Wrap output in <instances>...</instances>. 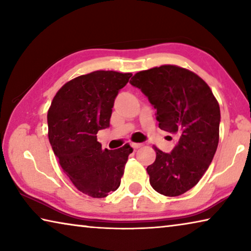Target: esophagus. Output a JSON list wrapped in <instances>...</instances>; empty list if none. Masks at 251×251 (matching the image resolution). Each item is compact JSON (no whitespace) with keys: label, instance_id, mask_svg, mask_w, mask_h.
I'll return each instance as SVG.
<instances>
[{"label":"esophagus","instance_id":"1","mask_svg":"<svg viewBox=\"0 0 251 251\" xmlns=\"http://www.w3.org/2000/svg\"><path fill=\"white\" fill-rule=\"evenodd\" d=\"M142 146H143V144H141V143H133V144H131V147H133L134 150H137V148L142 147Z\"/></svg>","mask_w":251,"mask_h":251}]
</instances>
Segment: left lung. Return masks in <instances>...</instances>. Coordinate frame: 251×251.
I'll return each instance as SVG.
<instances>
[{
    "mask_svg": "<svg viewBox=\"0 0 251 251\" xmlns=\"http://www.w3.org/2000/svg\"><path fill=\"white\" fill-rule=\"evenodd\" d=\"M129 83L154 106L159 128L178 137L169 154L154 146L156 159L147 167L151 185L164 196L185 194L198 184L217 150L218 101L205 80L176 65L138 72Z\"/></svg>",
    "mask_w": 251,
    "mask_h": 251,
    "instance_id": "8db88e82",
    "label": "left lung"
}]
</instances>
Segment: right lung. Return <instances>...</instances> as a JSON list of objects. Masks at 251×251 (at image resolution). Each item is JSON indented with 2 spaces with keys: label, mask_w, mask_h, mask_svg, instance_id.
I'll return each instance as SVG.
<instances>
[{
  "label": "right lung",
  "mask_w": 251,
  "mask_h": 251,
  "mask_svg": "<svg viewBox=\"0 0 251 251\" xmlns=\"http://www.w3.org/2000/svg\"><path fill=\"white\" fill-rule=\"evenodd\" d=\"M131 73L95 71L59 88L48 112L49 139L55 156L73 185L93 198H103L121 185L128 144L101 150L97 131L109 127L114 100Z\"/></svg>",
  "instance_id": "1"
}]
</instances>
